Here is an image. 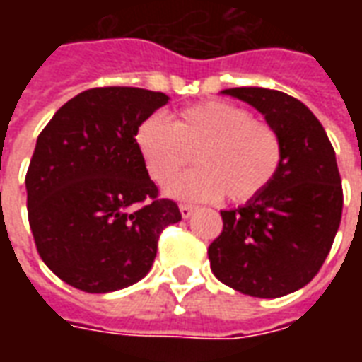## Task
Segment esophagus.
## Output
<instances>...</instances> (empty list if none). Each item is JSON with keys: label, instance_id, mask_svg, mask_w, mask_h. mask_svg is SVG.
<instances>
[{"label": "esophagus", "instance_id": "esophagus-1", "mask_svg": "<svg viewBox=\"0 0 362 362\" xmlns=\"http://www.w3.org/2000/svg\"><path fill=\"white\" fill-rule=\"evenodd\" d=\"M194 209H196V207H194L192 204H180V213H182V217H184V219H188L189 215L194 213Z\"/></svg>", "mask_w": 362, "mask_h": 362}]
</instances>
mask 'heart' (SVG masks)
<instances>
[{
  "instance_id": "heart-1",
  "label": "heart",
  "mask_w": 362,
  "mask_h": 362,
  "mask_svg": "<svg viewBox=\"0 0 362 362\" xmlns=\"http://www.w3.org/2000/svg\"><path fill=\"white\" fill-rule=\"evenodd\" d=\"M135 141L147 173L160 186L197 158L202 166L174 180L168 192L199 202L225 194L235 204L252 202L272 186L283 160L275 127L228 100L192 104L176 114L174 124L151 116L139 124Z\"/></svg>"
}]
</instances>
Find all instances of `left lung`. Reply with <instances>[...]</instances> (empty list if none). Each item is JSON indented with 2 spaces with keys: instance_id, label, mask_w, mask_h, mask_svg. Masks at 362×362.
I'll list each match as a JSON object with an SVG mask.
<instances>
[{
  "instance_id": "left-lung-1",
  "label": "left lung",
  "mask_w": 362,
  "mask_h": 362,
  "mask_svg": "<svg viewBox=\"0 0 362 362\" xmlns=\"http://www.w3.org/2000/svg\"><path fill=\"white\" fill-rule=\"evenodd\" d=\"M225 93L266 116L281 137L283 160L262 196L221 211L223 230L207 248L211 272L243 295H288L314 279L341 223L335 151L318 118L295 96L262 87Z\"/></svg>"
}]
</instances>
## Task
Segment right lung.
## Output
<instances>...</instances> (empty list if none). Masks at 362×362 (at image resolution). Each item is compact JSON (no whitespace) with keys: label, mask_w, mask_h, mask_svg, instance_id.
Listing matches in <instances>:
<instances>
[{"label":"right lung","mask_w":362,"mask_h":362,"mask_svg":"<svg viewBox=\"0 0 362 362\" xmlns=\"http://www.w3.org/2000/svg\"><path fill=\"white\" fill-rule=\"evenodd\" d=\"M166 103L165 93L96 87L67 100L38 135L25 176L28 225L42 262L67 285H134L149 273L160 233L182 219L135 141Z\"/></svg>","instance_id":"add662e5"}]
</instances>
